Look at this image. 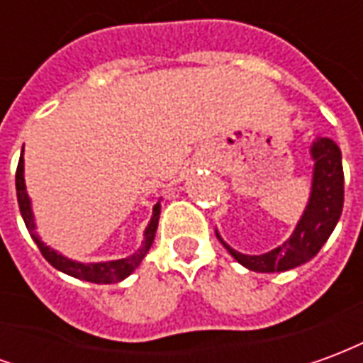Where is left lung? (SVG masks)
Masks as SVG:
<instances>
[{"label": "left lung", "instance_id": "obj_1", "mask_svg": "<svg viewBox=\"0 0 363 363\" xmlns=\"http://www.w3.org/2000/svg\"><path fill=\"white\" fill-rule=\"evenodd\" d=\"M311 155L315 159L311 198L294 235L281 247L260 257H249L233 251L216 233L239 264L255 272H284L311 260L320 251V247L327 243L342 213V155H340V147L330 138H317V142L311 147Z\"/></svg>", "mask_w": 363, "mask_h": 363}]
</instances>
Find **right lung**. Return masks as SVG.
I'll return each instance as SVG.
<instances>
[{"label": "right lung", "instance_id": "1", "mask_svg": "<svg viewBox=\"0 0 363 363\" xmlns=\"http://www.w3.org/2000/svg\"><path fill=\"white\" fill-rule=\"evenodd\" d=\"M15 186H17V202H19V210L23 220H25V225L33 233V239H35L36 247L40 249L43 257L52 267L58 268L62 272L69 274L74 278H79V280L93 281V284H116V281H122L126 276L134 272L138 264L142 262V259L150 251L151 243H153V237H155V231H157L159 223V213H161V204L153 206V216H151L150 225L145 228V241H143L142 249L128 257V259L120 260H111V262H96V264H82V262H74V260L62 257L56 251H52L50 247L46 245L35 235V221H33V212H30V200L27 196V189H25V177H23V155L19 159V165H17V173H15Z\"/></svg>", "mask_w": 363, "mask_h": 363}]
</instances>
